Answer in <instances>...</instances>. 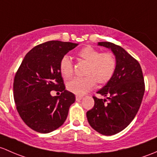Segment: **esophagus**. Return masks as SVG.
Wrapping results in <instances>:
<instances>
[{
    "instance_id": "34e87169",
    "label": "esophagus",
    "mask_w": 157,
    "mask_h": 157,
    "mask_svg": "<svg viewBox=\"0 0 157 157\" xmlns=\"http://www.w3.org/2000/svg\"><path fill=\"white\" fill-rule=\"evenodd\" d=\"M82 98H83V97H82V96H78V95H77V96L75 97V99H76L77 101H81V100H82Z\"/></svg>"
}]
</instances>
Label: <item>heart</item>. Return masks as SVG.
Returning a JSON list of instances; mask_svg holds the SVG:
<instances>
[{
    "label": "heart",
    "mask_w": 157,
    "mask_h": 157,
    "mask_svg": "<svg viewBox=\"0 0 157 157\" xmlns=\"http://www.w3.org/2000/svg\"><path fill=\"white\" fill-rule=\"evenodd\" d=\"M77 56L88 63L83 78H72L67 85V88L77 95H83L94 87L106 84L113 75L116 67V58L111 52L101 53L91 46H87L78 51ZM59 72L63 78L68 79L73 74V64L69 56L65 55L59 61Z\"/></svg>",
    "instance_id": "b5f03b06"
}]
</instances>
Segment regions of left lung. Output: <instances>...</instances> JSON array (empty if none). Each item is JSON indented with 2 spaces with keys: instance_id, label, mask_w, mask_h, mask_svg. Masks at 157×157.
Wrapping results in <instances>:
<instances>
[{
  "instance_id": "left-lung-1",
  "label": "left lung",
  "mask_w": 157,
  "mask_h": 157,
  "mask_svg": "<svg viewBox=\"0 0 157 157\" xmlns=\"http://www.w3.org/2000/svg\"><path fill=\"white\" fill-rule=\"evenodd\" d=\"M112 51L116 58L113 75L94 96V106L87 112L90 125L103 135H113L125 129L136 116L145 90L143 72L138 61L125 49L113 43L98 42Z\"/></svg>"
}]
</instances>
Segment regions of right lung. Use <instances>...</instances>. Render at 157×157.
<instances>
[{
    "label": "right lung",
    "instance_id": "1",
    "mask_svg": "<svg viewBox=\"0 0 157 157\" xmlns=\"http://www.w3.org/2000/svg\"><path fill=\"white\" fill-rule=\"evenodd\" d=\"M78 44L50 41L32 48L24 57L15 75L13 97L21 119L39 133H49L67 119L69 106L75 101L65 89L59 72L61 58ZM59 90V96H51Z\"/></svg>",
    "mask_w": 157,
    "mask_h": 157
}]
</instances>
